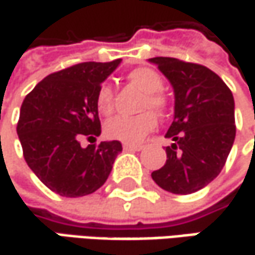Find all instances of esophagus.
Instances as JSON below:
<instances>
[{
	"label": "esophagus",
	"instance_id": "esophagus-1",
	"mask_svg": "<svg viewBox=\"0 0 255 255\" xmlns=\"http://www.w3.org/2000/svg\"><path fill=\"white\" fill-rule=\"evenodd\" d=\"M123 147H124V150H134V151H138L143 149V146H141V144H131V143H124V144H123Z\"/></svg>",
	"mask_w": 255,
	"mask_h": 255
}]
</instances>
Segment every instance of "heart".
Returning <instances> with one entry per match:
<instances>
[{
	"label": "heart",
	"instance_id": "1",
	"mask_svg": "<svg viewBox=\"0 0 255 255\" xmlns=\"http://www.w3.org/2000/svg\"><path fill=\"white\" fill-rule=\"evenodd\" d=\"M128 80L144 92L141 109H151L163 115L168 111V98L162 93L163 79L149 67H138L129 71ZM96 108L102 115H109L114 109V92L109 84H102L96 93ZM156 115L144 111L135 117H115L105 124V134L109 138L126 143H137L156 127Z\"/></svg>",
	"mask_w": 255,
	"mask_h": 255
}]
</instances>
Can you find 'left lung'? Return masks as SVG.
Returning <instances> with one entry per match:
<instances>
[{
	"label": "left lung",
	"mask_w": 255,
	"mask_h": 255,
	"mask_svg": "<svg viewBox=\"0 0 255 255\" xmlns=\"http://www.w3.org/2000/svg\"><path fill=\"white\" fill-rule=\"evenodd\" d=\"M149 62L169 80L175 95L174 121L168 129L172 144L153 181L172 194H191L210 184L225 166L235 140L232 92L204 65L169 57Z\"/></svg>",
	"instance_id": "1"
}]
</instances>
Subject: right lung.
Wrapping results in <instances>:
<instances>
[{"mask_svg": "<svg viewBox=\"0 0 255 255\" xmlns=\"http://www.w3.org/2000/svg\"><path fill=\"white\" fill-rule=\"evenodd\" d=\"M121 59L81 62L49 74L24 98L17 134L24 159L35 175L62 197L99 190L123 146L101 141L81 147L83 137L101 135L96 93Z\"/></svg>", "mask_w": 255, "mask_h": 255, "instance_id": "add662e5", "label": "right lung"}]
</instances>
